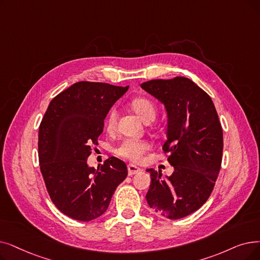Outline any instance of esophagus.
Instances as JSON below:
<instances>
[{"instance_id": "obj_1", "label": "esophagus", "mask_w": 260, "mask_h": 260, "mask_svg": "<svg viewBox=\"0 0 260 260\" xmlns=\"http://www.w3.org/2000/svg\"><path fill=\"white\" fill-rule=\"evenodd\" d=\"M127 171H128V175L132 176V175L139 173L141 171V169L138 168L137 166L133 165V164H129V165H127Z\"/></svg>"}]
</instances>
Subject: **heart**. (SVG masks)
<instances>
[{"label": "heart", "instance_id": "heart-1", "mask_svg": "<svg viewBox=\"0 0 260 260\" xmlns=\"http://www.w3.org/2000/svg\"><path fill=\"white\" fill-rule=\"evenodd\" d=\"M133 110L136 112L139 118L144 122H152L157 114V109L152 101L146 98H136L131 102ZM117 124V114L115 110H110L106 119V127L108 131L115 129ZM150 143L145 140H135L125 139L123 140L118 148L116 153L132 161H139L142 156L149 151Z\"/></svg>", "mask_w": 260, "mask_h": 260}]
</instances>
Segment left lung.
Listing matches in <instances>:
<instances>
[{
    "label": "left lung",
    "mask_w": 260,
    "mask_h": 260,
    "mask_svg": "<svg viewBox=\"0 0 260 260\" xmlns=\"http://www.w3.org/2000/svg\"><path fill=\"white\" fill-rule=\"evenodd\" d=\"M141 88L165 105L168 125L162 145L173 166L172 175L148 169L146 202L152 210L171 220L198 210L210 197L221 168L223 132L211 98L187 77L152 80Z\"/></svg>",
    "instance_id": "obj_1"
}]
</instances>
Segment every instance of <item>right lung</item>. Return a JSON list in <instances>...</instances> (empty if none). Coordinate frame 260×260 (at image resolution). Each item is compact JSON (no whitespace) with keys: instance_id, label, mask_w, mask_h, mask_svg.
<instances>
[{"instance_id":"obj_1","label":"right lung","mask_w":260,"mask_h":260,"mask_svg":"<svg viewBox=\"0 0 260 260\" xmlns=\"http://www.w3.org/2000/svg\"><path fill=\"white\" fill-rule=\"evenodd\" d=\"M105 83L78 82L56 95L39 126V165L52 202L66 216L91 221L107 210L115 190L127 176L117 157L90 168L109 109L127 91Z\"/></svg>"}]
</instances>
